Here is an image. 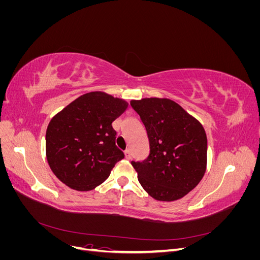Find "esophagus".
Wrapping results in <instances>:
<instances>
[{"label": "esophagus", "instance_id": "1", "mask_svg": "<svg viewBox=\"0 0 260 260\" xmlns=\"http://www.w3.org/2000/svg\"><path fill=\"white\" fill-rule=\"evenodd\" d=\"M124 156H125V158H127V159H131V151H130V149H125Z\"/></svg>", "mask_w": 260, "mask_h": 260}]
</instances>
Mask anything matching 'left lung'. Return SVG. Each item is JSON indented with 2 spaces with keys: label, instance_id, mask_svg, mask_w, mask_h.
<instances>
[{
  "label": "left lung",
  "instance_id": "obj_1",
  "mask_svg": "<svg viewBox=\"0 0 260 260\" xmlns=\"http://www.w3.org/2000/svg\"><path fill=\"white\" fill-rule=\"evenodd\" d=\"M144 124L149 153L132 160L138 180L157 201L183 198L200 183L206 170L207 138L203 125L168 99L131 101Z\"/></svg>",
  "mask_w": 260,
  "mask_h": 260
}]
</instances>
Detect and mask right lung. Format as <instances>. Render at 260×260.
I'll return each instance as SVG.
<instances>
[{"label": "right lung", "instance_id": "add662e5", "mask_svg": "<svg viewBox=\"0 0 260 260\" xmlns=\"http://www.w3.org/2000/svg\"><path fill=\"white\" fill-rule=\"evenodd\" d=\"M128 103L103 92L86 93L53 117L45 136L54 175L77 191L103 183L124 154L116 146L112 122Z\"/></svg>", "mask_w": 260, "mask_h": 260}]
</instances>
